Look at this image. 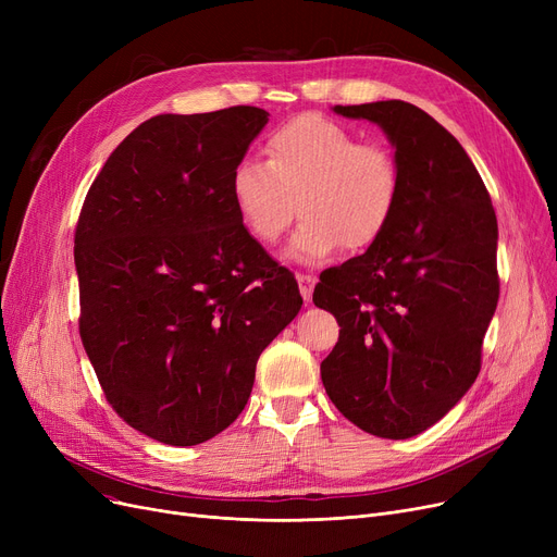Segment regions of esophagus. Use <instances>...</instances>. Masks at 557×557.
<instances>
[{"instance_id":"34e87169","label":"esophagus","mask_w":557,"mask_h":557,"mask_svg":"<svg viewBox=\"0 0 557 557\" xmlns=\"http://www.w3.org/2000/svg\"><path fill=\"white\" fill-rule=\"evenodd\" d=\"M298 286H300V296L305 302H311L313 296V286H315V275L298 273Z\"/></svg>"}]
</instances>
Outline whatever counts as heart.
Returning <instances> with one entry per match:
<instances>
[{
    "label": "heart",
    "instance_id": "1",
    "mask_svg": "<svg viewBox=\"0 0 557 557\" xmlns=\"http://www.w3.org/2000/svg\"><path fill=\"white\" fill-rule=\"evenodd\" d=\"M267 162L246 158L230 175L244 227L263 246L302 216L286 255L300 263L327 261L343 248L363 252L384 237L401 198V169L384 144H361L345 126L302 114L275 128Z\"/></svg>",
    "mask_w": 557,
    "mask_h": 557
}]
</instances>
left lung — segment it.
Segmentation results:
<instances>
[{"instance_id": "1", "label": "left lung", "mask_w": 557, "mask_h": 557, "mask_svg": "<svg viewBox=\"0 0 557 557\" xmlns=\"http://www.w3.org/2000/svg\"><path fill=\"white\" fill-rule=\"evenodd\" d=\"M334 112L384 128L401 198L382 239L320 275L313 302L341 325L320 376L349 422L404 441L476 382L499 300V227L470 156L431 114L397 99Z\"/></svg>"}]
</instances>
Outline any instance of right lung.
<instances>
[{
  "label": "right lung",
  "mask_w": 557,
  "mask_h": 557,
  "mask_svg": "<svg viewBox=\"0 0 557 557\" xmlns=\"http://www.w3.org/2000/svg\"><path fill=\"white\" fill-rule=\"evenodd\" d=\"M267 124L255 106L151 116L81 208L83 347L116 416L164 445H200L237 420L263 347L302 307L230 194Z\"/></svg>",
  "instance_id": "right-lung-1"
}]
</instances>
